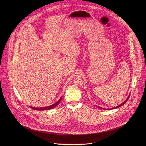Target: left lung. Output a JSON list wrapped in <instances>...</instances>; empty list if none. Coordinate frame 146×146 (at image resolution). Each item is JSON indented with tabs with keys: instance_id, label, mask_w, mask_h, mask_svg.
<instances>
[{
	"instance_id": "left-lung-1",
	"label": "left lung",
	"mask_w": 146,
	"mask_h": 146,
	"mask_svg": "<svg viewBox=\"0 0 146 146\" xmlns=\"http://www.w3.org/2000/svg\"><path fill=\"white\" fill-rule=\"evenodd\" d=\"M129 96H128V98H127V100H126V101H125L123 103H121V104H120L119 106H116V107H115V108H111V109H116V108H118L119 107H120V106H123L124 105V104L126 103V102H127V100H128V98H129ZM97 107H98L99 108V106H97ZM103 109H104V110H106V109H104V108H102Z\"/></svg>"
}]
</instances>
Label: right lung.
I'll use <instances>...</instances> for the list:
<instances>
[{"label":"right lung","instance_id":"add662e5","mask_svg":"<svg viewBox=\"0 0 146 146\" xmlns=\"http://www.w3.org/2000/svg\"><path fill=\"white\" fill-rule=\"evenodd\" d=\"M62 97L57 102H56V103L53 104L52 105L50 106H46V107H43V108H33V107H31V109H34V110H50V109H53L54 107L57 106L58 104L59 103V102H60L61 100H62Z\"/></svg>","mask_w":146,"mask_h":146}]
</instances>
